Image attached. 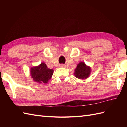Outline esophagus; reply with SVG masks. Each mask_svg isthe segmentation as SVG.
<instances>
[{"mask_svg":"<svg viewBox=\"0 0 127 127\" xmlns=\"http://www.w3.org/2000/svg\"><path fill=\"white\" fill-rule=\"evenodd\" d=\"M61 67H65V65H64V64H61Z\"/></svg>","mask_w":127,"mask_h":127,"instance_id":"esophagus-1","label":"esophagus"}]
</instances>
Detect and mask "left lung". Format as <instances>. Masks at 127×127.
Listing matches in <instances>:
<instances>
[{
	"label": "left lung",
	"instance_id": "1",
	"mask_svg": "<svg viewBox=\"0 0 127 127\" xmlns=\"http://www.w3.org/2000/svg\"><path fill=\"white\" fill-rule=\"evenodd\" d=\"M75 76L79 79H86L90 76L91 72V68L86 65L83 62H81L77 64L74 70Z\"/></svg>",
	"mask_w": 127,
	"mask_h": 127
}]
</instances>
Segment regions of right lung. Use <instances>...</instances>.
Here are the masks:
<instances>
[{"label": "right lung", "mask_w": 127, "mask_h": 127, "mask_svg": "<svg viewBox=\"0 0 127 127\" xmlns=\"http://www.w3.org/2000/svg\"><path fill=\"white\" fill-rule=\"evenodd\" d=\"M53 74V70L48 68L44 62H41L38 66H33L30 69L31 78L38 83H47Z\"/></svg>", "instance_id": "1"}]
</instances>
